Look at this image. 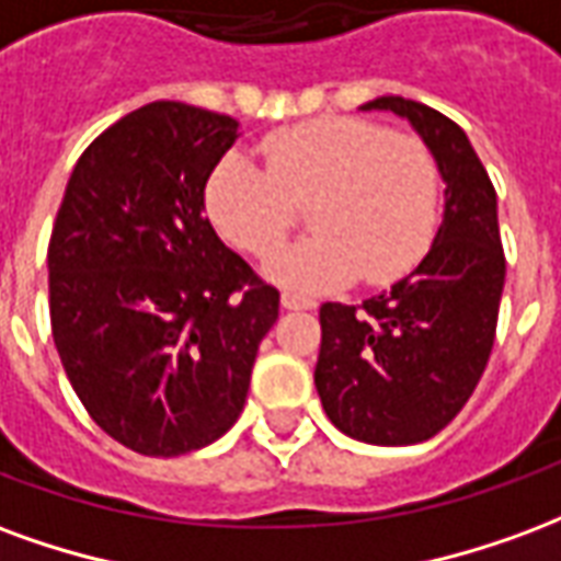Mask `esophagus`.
I'll list each match as a JSON object with an SVG mask.
<instances>
[{
  "mask_svg": "<svg viewBox=\"0 0 561 561\" xmlns=\"http://www.w3.org/2000/svg\"><path fill=\"white\" fill-rule=\"evenodd\" d=\"M280 305H284L286 310H313L317 308V301L310 296H301V293H284L280 296Z\"/></svg>",
  "mask_w": 561,
  "mask_h": 561,
  "instance_id": "34e87169",
  "label": "esophagus"
}]
</instances>
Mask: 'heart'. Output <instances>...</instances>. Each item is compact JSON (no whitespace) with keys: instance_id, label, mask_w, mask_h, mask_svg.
<instances>
[{"instance_id":"heart-1","label":"heart","mask_w":561,"mask_h":561,"mask_svg":"<svg viewBox=\"0 0 561 561\" xmlns=\"http://www.w3.org/2000/svg\"><path fill=\"white\" fill-rule=\"evenodd\" d=\"M265 167L230 151L206 182V211L224 239L256 260L275 256L308 208L313 239L268 263V277L325 289L362 277H407L431 251L443 173L415 134L353 116H322L272 130Z\"/></svg>"}]
</instances>
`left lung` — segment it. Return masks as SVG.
Masks as SVG:
<instances>
[{
  "instance_id": "obj_1",
  "label": "left lung",
  "mask_w": 561,
  "mask_h": 561,
  "mask_svg": "<svg viewBox=\"0 0 561 561\" xmlns=\"http://www.w3.org/2000/svg\"><path fill=\"white\" fill-rule=\"evenodd\" d=\"M391 110L431 146L445 182L443 227L412 275L355 305L325 301L313 382L331 424L370 445L431 439L463 410L488 367L505 286L496 191L460 125L400 95Z\"/></svg>"
}]
</instances>
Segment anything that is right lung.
Segmentation results:
<instances>
[{
  "label": "right lung",
  "mask_w": 561,
  "mask_h": 561,
  "mask_svg": "<svg viewBox=\"0 0 561 561\" xmlns=\"http://www.w3.org/2000/svg\"><path fill=\"white\" fill-rule=\"evenodd\" d=\"M239 122L154 101L73 167L53 224V341L98 427L146 457L206 448L244 410L280 293L203 215Z\"/></svg>",
  "instance_id": "right-lung-1"
}]
</instances>
